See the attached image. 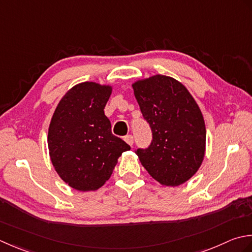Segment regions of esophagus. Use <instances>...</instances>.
Instances as JSON below:
<instances>
[{"instance_id":"1","label":"esophagus","mask_w":252,"mask_h":252,"mask_svg":"<svg viewBox=\"0 0 252 252\" xmlns=\"http://www.w3.org/2000/svg\"><path fill=\"white\" fill-rule=\"evenodd\" d=\"M124 140H125L129 146H132V143H133V137H132L131 135L125 136V137H124Z\"/></svg>"}]
</instances>
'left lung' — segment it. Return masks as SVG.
Returning a JSON list of instances; mask_svg holds the SVG:
<instances>
[{"label":"left lung","mask_w":252,"mask_h":252,"mask_svg":"<svg viewBox=\"0 0 252 252\" xmlns=\"http://www.w3.org/2000/svg\"><path fill=\"white\" fill-rule=\"evenodd\" d=\"M152 141L136 155L148 173L164 186H179L201 165L205 125L198 104L176 79L156 75L132 85Z\"/></svg>","instance_id":"8db88e82"}]
</instances>
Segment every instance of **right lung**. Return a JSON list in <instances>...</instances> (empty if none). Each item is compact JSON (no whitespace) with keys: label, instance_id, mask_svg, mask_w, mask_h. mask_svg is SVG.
Instances as JSON below:
<instances>
[{"label":"right lung","instance_id":"1","mask_svg":"<svg viewBox=\"0 0 252 252\" xmlns=\"http://www.w3.org/2000/svg\"><path fill=\"white\" fill-rule=\"evenodd\" d=\"M112 87L74 86L62 97L50 123V158L60 177L80 191L96 190L111 177L117 158L130 147L114 136L104 107Z\"/></svg>","mask_w":252,"mask_h":252}]
</instances>
